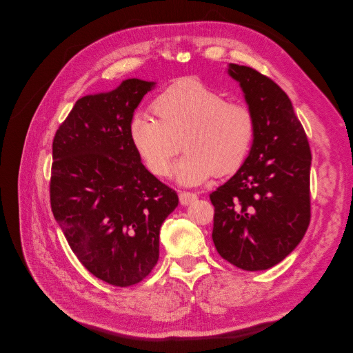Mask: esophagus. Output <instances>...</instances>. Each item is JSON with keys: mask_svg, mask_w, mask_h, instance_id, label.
<instances>
[{"mask_svg": "<svg viewBox=\"0 0 353 353\" xmlns=\"http://www.w3.org/2000/svg\"><path fill=\"white\" fill-rule=\"evenodd\" d=\"M196 199H197V194L191 193V191H181V193H179L181 205H190V203L194 201Z\"/></svg>", "mask_w": 353, "mask_h": 353, "instance_id": "34e87169", "label": "esophagus"}]
</instances>
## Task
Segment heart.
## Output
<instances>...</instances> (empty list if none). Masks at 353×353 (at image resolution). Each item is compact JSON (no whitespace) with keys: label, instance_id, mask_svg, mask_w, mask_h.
Masks as SVG:
<instances>
[{"label":"heart","instance_id":"heart-1","mask_svg":"<svg viewBox=\"0 0 353 353\" xmlns=\"http://www.w3.org/2000/svg\"><path fill=\"white\" fill-rule=\"evenodd\" d=\"M152 109L157 120L143 113L132 116L130 140L154 176L169 175L181 145L185 154L175 166V176L184 185L236 172L250 152L256 134L250 105L227 100L199 79L170 85L154 99Z\"/></svg>","mask_w":353,"mask_h":353}]
</instances>
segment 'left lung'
<instances>
[{
	"label": "left lung",
	"instance_id": "8db88e82",
	"mask_svg": "<svg viewBox=\"0 0 353 353\" xmlns=\"http://www.w3.org/2000/svg\"><path fill=\"white\" fill-rule=\"evenodd\" d=\"M256 119L248 159L209 196L212 239L223 259L244 271L281 262L311 221V148L287 94L271 78L230 65Z\"/></svg>",
	"mask_w": 353,
	"mask_h": 353
}]
</instances>
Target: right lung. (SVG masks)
<instances>
[{"label": "right lung", "mask_w": 353, "mask_h": 353, "mask_svg": "<svg viewBox=\"0 0 353 353\" xmlns=\"http://www.w3.org/2000/svg\"><path fill=\"white\" fill-rule=\"evenodd\" d=\"M153 82L126 79L79 99L52 140L51 210L72 252L116 287L143 281L159 259V232L176 191L148 172L130 122Z\"/></svg>", "instance_id": "1"}]
</instances>
